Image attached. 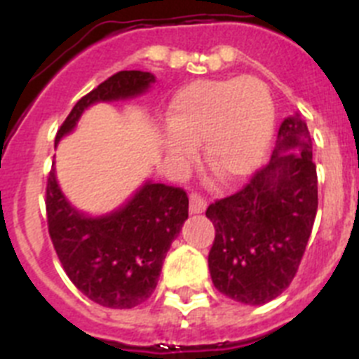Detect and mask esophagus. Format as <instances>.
<instances>
[{"instance_id":"1","label":"esophagus","mask_w":359,"mask_h":359,"mask_svg":"<svg viewBox=\"0 0 359 359\" xmlns=\"http://www.w3.org/2000/svg\"><path fill=\"white\" fill-rule=\"evenodd\" d=\"M207 208V199L203 198L198 192L190 194V214H201Z\"/></svg>"}]
</instances>
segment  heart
Here are the masks:
<instances>
[{"label":"heart","instance_id":"obj_1","mask_svg":"<svg viewBox=\"0 0 359 359\" xmlns=\"http://www.w3.org/2000/svg\"><path fill=\"white\" fill-rule=\"evenodd\" d=\"M165 151L185 167L203 140V160L221 183L257 169L273 133V102L255 77L196 81L174 95L167 111Z\"/></svg>","mask_w":359,"mask_h":359}]
</instances>
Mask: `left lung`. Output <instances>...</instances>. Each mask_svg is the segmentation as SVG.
Here are the masks:
<instances>
[{
    "label": "left lung",
    "mask_w": 359,
    "mask_h": 359,
    "mask_svg": "<svg viewBox=\"0 0 359 359\" xmlns=\"http://www.w3.org/2000/svg\"><path fill=\"white\" fill-rule=\"evenodd\" d=\"M318 208L313 142L300 116L280 123L271 160L246 185L207 208L215 239L208 269L215 290L262 306L291 284Z\"/></svg>",
    "instance_id": "1"
}]
</instances>
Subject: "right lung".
I'll list each match as a JSON object with an SVG mask.
<instances>
[{
  "mask_svg": "<svg viewBox=\"0 0 359 359\" xmlns=\"http://www.w3.org/2000/svg\"><path fill=\"white\" fill-rule=\"evenodd\" d=\"M154 82L149 72H118L79 100L57 131L55 144L72 133L97 102L126 100ZM189 217V198L180 187L147 182L122 208L90 217L69 205L50 170L46 219L50 239L69 280L82 294L111 309H131L156 290L170 244Z\"/></svg>",
  "mask_w": 359,
  "mask_h": 359,
  "instance_id": "add662e5",
  "label": "right lung"
}]
</instances>
